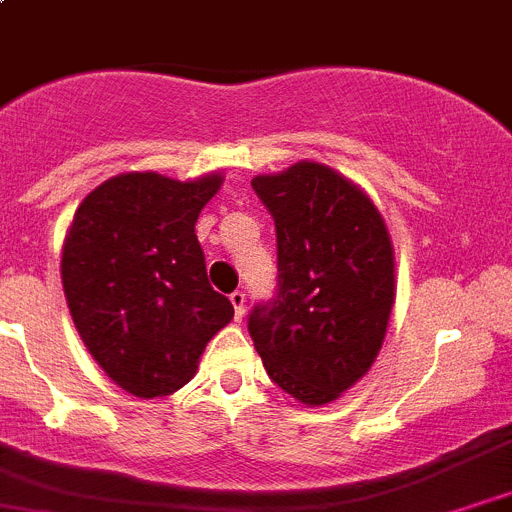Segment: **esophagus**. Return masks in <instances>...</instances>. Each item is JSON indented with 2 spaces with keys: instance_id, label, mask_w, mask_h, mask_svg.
<instances>
[{
  "instance_id": "1",
  "label": "esophagus",
  "mask_w": 512,
  "mask_h": 512,
  "mask_svg": "<svg viewBox=\"0 0 512 512\" xmlns=\"http://www.w3.org/2000/svg\"><path fill=\"white\" fill-rule=\"evenodd\" d=\"M231 304H233V309H236V320L241 322L243 314H246V294H243V292H233L231 294Z\"/></svg>"
}]
</instances>
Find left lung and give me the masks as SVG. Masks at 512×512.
<instances>
[{"label": "left lung", "instance_id": "1", "mask_svg": "<svg viewBox=\"0 0 512 512\" xmlns=\"http://www.w3.org/2000/svg\"><path fill=\"white\" fill-rule=\"evenodd\" d=\"M276 225V297L248 317L271 381L325 406L375 363L396 302V256L373 200L322 162L251 180Z\"/></svg>", "mask_w": 512, "mask_h": 512}]
</instances>
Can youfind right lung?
<instances>
[{
  "label": "right lung",
  "mask_w": 512,
  "mask_h": 512,
  "mask_svg": "<svg viewBox=\"0 0 512 512\" xmlns=\"http://www.w3.org/2000/svg\"><path fill=\"white\" fill-rule=\"evenodd\" d=\"M220 185V172L187 182L124 172L88 192L65 233L60 276L75 330L131 396L185 386L205 345L233 320V304L208 284L195 236Z\"/></svg>",
  "instance_id": "add662e5"
}]
</instances>
